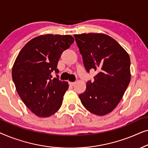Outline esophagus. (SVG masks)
<instances>
[{
  "instance_id": "esophagus-1",
  "label": "esophagus",
  "mask_w": 148,
  "mask_h": 148,
  "mask_svg": "<svg viewBox=\"0 0 148 148\" xmlns=\"http://www.w3.org/2000/svg\"><path fill=\"white\" fill-rule=\"evenodd\" d=\"M69 84L71 85V86H74L75 84V82H69Z\"/></svg>"
}]
</instances>
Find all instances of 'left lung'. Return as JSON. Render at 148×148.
<instances>
[{
	"instance_id": "1",
	"label": "left lung",
	"mask_w": 148,
	"mask_h": 148,
	"mask_svg": "<svg viewBox=\"0 0 148 148\" xmlns=\"http://www.w3.org/2000/svg\"><path fill=\"white\" fill-rule=\"evenodd\" d=\"M87 72L97 71L94 82L79 95L82 104L93 114L112 112L122 99L131 79V60L122 46L102 34L74 35Z\"/></svg>"
}]
</instances>
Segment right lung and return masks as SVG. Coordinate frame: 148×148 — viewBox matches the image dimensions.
<instances>
[{
    "label": "right lung",
    "instance_id": "add662e5",
    "mask_svg": "<svg viewBox=\"0 0 148 148\" xmlns=\"http://www.w3.org/2000/svg\"><path fill=\"white\" fill-rule=\"evenodd\" d=\"M74 42L69 35L36 37L25 44L16 58L12 78L25 106L40 117L54 114L61 106L68 83L58 75V60L64 50ZM57 77L52 79L51 73Z\"/></svg>",
    "mask_w": 148,
    "mask_h": 148
}]
</instances>
